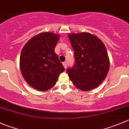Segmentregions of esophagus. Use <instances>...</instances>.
I'll use <instances>...</instances> for the list:
<instances>
[{"label": "esophagus", "mask_w": 129, "mask_h": 129, "mask_svg": "<svg viewBox=\"0 0 129 129\" xmlns=\"http://www.w3.org/2000/svg\"><path fill=\"white\" fill-rule=\"evenodd\" d=\"M67 62H63V67H64L65 69H67Z\"/></svg>", "instance_id": "1"}]
</instances>
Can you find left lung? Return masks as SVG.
<instances>
[{
    "instance_id": "8db88e82",
    "label": "left lung",
    "mask_w": 129,
    "mask_h": 129,
    "mask_svg": "<svg viewBox=\"0 0 129 129\" xmlns=\"http://www.w3.org/2000/svg\"><path fill=\"white\" fill-rule=\"evenodd\" d=\"M74 52L75 63L67 69L77 88L89 91L98 87L107 77L110 62L104 43L89 33L69 35Z\"/></svg>"
}]
</instances>
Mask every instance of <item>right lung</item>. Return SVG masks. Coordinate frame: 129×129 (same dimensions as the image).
I'll list each match as a JSON object with an SVG mask.
<instances>
[{
    "mask_svg": "<svg viewBox=\"0 0 129 129\" xmlns=\"http://www.w3.org/2000/svg\"><path fill=\"white\" fill-rule=\"evenodd\" d=\"M59 36L50 32L38 34L25 44L20 56L21 74L33 88L45 91L52 88L65 71L55 52Z\"/></svg>",
    "mask_w": 129,
    "mask_h": 129,
    "instance_id": "add662e5",
    "label": "right lung"
}]
</instances>
